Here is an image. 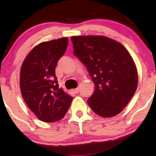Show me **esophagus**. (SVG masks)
<instances>
[{
	"label": "esophagus",
	"instance_id": "34e87169",
	"mask_svg": "<svg viewBox=\"0 0 156 156\" xmlns=\"http://www.w3.org/2000/svg\"><path fill=\"white\" fill-rule=\"evenodd\" d=\"M72 91H73L74 93H75V94H76V93L79 92V88H75V89H73Z\"/></svg>",
	"mask_w": 156,
	"mask_h": 156
}]
</instances>
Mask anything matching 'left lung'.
<instances>
[{
	"label": "left lung",
	"mask_w": 156,
	"mask_h": 156,
	"mask_svg": "<svg viewBox=\"0 0 156 156\" xmlns=\"http://www.w3.org/2000/svg\"><path fill=\"white\" fill-rule=\"evenodd\" d=\"M71 39L75 55L87 67L95 86L87 101L89 107L101 117L117 115L137 88L133 58L122 44L105 36H72Z\"/></svg>",
	"instance_id": "1"
}]
</instances>
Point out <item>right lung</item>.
Wrapping results in <instances>:
<instances>
[{
	"label": "right lung",
	"instance_id": "add662e5",
	"mask_svg": "<svg viewBox=\"0 0 156 156\" xmlns=\"http://www.w3.org/2000/svg\"><path fill=\"white\" fill-rule=\"evenodd\" d=\"M68 37L44 41L24 58L20 71L21 95L36 117L44 122L61 120L73 98L58 88L55 67L68 47Z\"/></svg>",
	"mask_w": 156,
	"mask_h": 156
}]
</instances>
